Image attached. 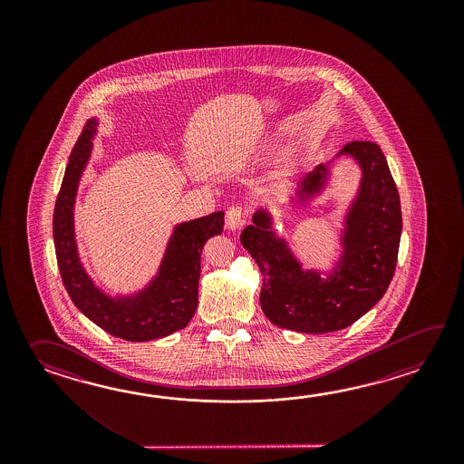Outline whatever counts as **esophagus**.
I'll return each mask as SVG.
<instances>
[{"label":"esophagus","mask_w":464,"mask_h":464,"mask_svg":"<svg viewBox=\"0 0 464 464\" xmlns=\"http://www.w3.org/2000/svg\"><path fill=\"white\" fill-rule=\"evenodd\" d=\"M244 212H242V208H238V206H232V208H228L227 212H226V227L228 230H232V232H236L238 228L244 226Z\"/></svg>","instance_id":"1"}]
</instances>
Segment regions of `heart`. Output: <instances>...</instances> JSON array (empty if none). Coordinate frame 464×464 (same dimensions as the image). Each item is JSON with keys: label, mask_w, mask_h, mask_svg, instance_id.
<instances>
[{"label": "heart", "mask_w": 464, "mask_h": 464, "mask_svg": "<svg viewBox=\"0 0 464 464\" xmlns=\"http://www.w3.org/2000/svg\"><path fill=\"white\" fill-rule=\"evenodd\" d=\"M288 176H290V169H288V166H285V168L280 169V172H278V176H276V178L282 180V179H286Z\"/></svg>", "instance_id": "obj_1"}]
</instances>
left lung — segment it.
Wrapping results in <instances>:
<instances>
[{
	"label": "left lung",
	"mask_w": 464,
	"mask_h": 464,
	"mask_svg": "<svg viewBox=\"0 0 464 464\" xmlns=\"http://www.w3.org/2000/svg\"><path fill=\"white\" fill-rule=\"evenodd\" d=\"M353 159L362 170L360 186L346 210L342 254L332 272L304 268L285 238L272 230V214L256 210L240 242L262 274L260 306L280 328L302 334L343 330L385 295L393 278L401 237V206L386 158L375 142L353 140L336 158ZM330 178L320 164L296 190V204L316 198Z\"/></svg>",
	"instance_id": "left-lung-1"
}]
</instances>
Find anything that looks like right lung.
Listing matches in <instances>:
<instances>
[{
	"instance_id": "add662e5",
	"label": "right lung",
	"mask_w": 464,
	"mask_h": 464,
	"mask_svg": "<svg viewBox=\"0 0 464 464\" xmlns=\"http://www.w3.org/2000/svg\"><path fill=\"white\" fill-rule=\"evenodd\" d=\"M98 119H89L71 152L53 216L61 278L72 304L104 332L128 342H149L188 326L198 308L200 254L210 237L224 230V212L178 224L158 274L132 295H108L88 276L74 234V202L88 166Z\"/></svg>"
}]
</instances>
